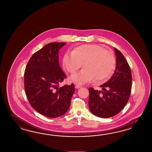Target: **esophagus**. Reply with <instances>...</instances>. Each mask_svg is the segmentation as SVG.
<instances>
[{
  "instance_id": "esophagus-1",
  "label": "esophagus",
  "mask_w": 152,
  "mask_h": 152,
  "mask_svg": "<svg viewBox=\"0 0 152 152\" xmlns=\"http://www.w3.org/2000/svg\"><path fill=\"white\" fill-rule=\"evenodd\" d=\"M81 87H82V86L80 85H78V84H77V85H75V88H81Z\"/></svg>"
}]
</instances>
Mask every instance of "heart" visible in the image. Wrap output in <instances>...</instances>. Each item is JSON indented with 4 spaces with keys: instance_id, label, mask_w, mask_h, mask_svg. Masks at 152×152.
Instances as JSON below:
<instances>
[{
    "instance_id": "heart-1",
    "label": "heart",
    "mask_w": 152,
    "mask_h": 152,
    "mask_svg": "<svg viewBox=\"0 0 152 152\" xmlns=\"http://www.w3.org/2000/svg\"><path fill=\"white\" fill-rule=\"evenodd\" d=\"M63 64L71 74L76 72L83 64L84 69L75 74L71 80L75 83H83L94 78L102 82L110 78L115 71L116 61L113 53L97 45H85L64 55Z\"/></svg>"
}]
</instances>
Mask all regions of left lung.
<instances>
[{
  "mask_svg": "<svg viewBox=\"0 0 152 152\" xmlns=\"http://www.w3.org/2000/svg\"><path fill=\"white\" fill-rule=\"evenodd\" d=\"M114 50L116 65L113 76L100 86L102 91L88 88L90 110L103 118L112 117L122 110L129 100L132 90L130 67L121 52L116 48Z\"/></svg>",
  "mask_w": 152,
  "mask_h": 152,
  "instance_id": "8db88e82",
  "label": "left lung"
}]
</instances>
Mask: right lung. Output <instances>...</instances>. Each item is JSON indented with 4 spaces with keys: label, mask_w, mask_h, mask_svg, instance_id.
I'll return each mask as SVG.
<instances>
[{
    "label": "right lung",
    "mask_w": 152,
    "mask_h": 152,
    "mask_svg": "<svg viewBox=\"0 0 152 152\" xmlns=\"http://www.w3.org/2000/svg\"><path fill=\"white\" fill-rule=\"evenodd\" d=\"M66 42H52L35 52L24 74V90L33 108L42 115L55 118L69 109L75 91L73 83L60 87L66 78L58 61V51Z\"/></svg>",
    "instance_id": "add662e5"
}]
</instances>
